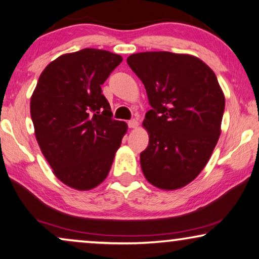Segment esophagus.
Here are the masks:
<instances>
[{
	"label": "esophagus",
	"mask_w": 259,
	"mask_h": 259,
	"mask_svg": "<svg viewBox=\"0 0 259 259\" xmlns=\"http://www.w3.org/2000/svg\"><path fill=\"white\" fill-rule=\"evenodd\" d=\"M127 125H129L130 129H136V127L139 126V122H137L136 119H132L127 122Z\"/></svg>",
	"instance_id": "34e87169"
}]
</instances>
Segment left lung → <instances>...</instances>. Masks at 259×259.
Here are the masks:
<instances>
[{
  "label": "left lung",
  "mask_w": 259,
  "mask_h": 259,
  "mask_svg": "<svg viewBox=\"0 0 259 259\" xmlns=\"http://www.w3.org/2000/svg\"><path fill=\"white\" fill-rule=\"evenodd\" d=\"M126 63L151 106L143 120L149 144L140 155L144 177L164 191L185 187L207 164L222 133L225 96L218 79L191 54L142 52Z\"/></svg>",
  "instance_id": "1"
}]
</instances>
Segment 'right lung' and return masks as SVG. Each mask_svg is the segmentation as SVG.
I'll use <instances>...</instances> for the list:
<instances>
[{
	"label": "right lung",
	"instance_id": "obj_1",
	"mask_svg": "<svg viewBox=\"0 0 259 259\" xmlns=\"http://www.w3.org/2000/svg\"><path fill=\"white\" fill-rule=\"evenodd\" d=\"M122 60L84 48L60 55L40 74L30 97L34 133L53 174L68 187L101 185L126 134V123L111 118L101 88Z\"/></svg>",
	"mask_w": 259,
	"mask_h": 259
}]
</instances>
